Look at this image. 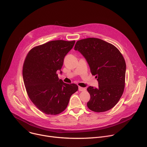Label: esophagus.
Masks as SVG:
<instances>
[{"label":"esophagus","mask_w":147,"mask_h":147,"mask_svg":"<svg viewBox=\"0 0 147 147\" xmlns=\"http://www.w3.org/2000/svg\"><path fill=\"white\" fill-rule=\"evenodd\" d=\"M78 90L80 91H86V88L81 87H78Z\"/></svg>","instance_id":"34e87169"}]
</instances>
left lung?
I'll return each mask as SVG.
<instances>
[{
    "label": "left lung",
    "mask_w": 147,
    "mask_h": 147,
    "mask_svg": "<svg viewBox=\"0 0 147 147\" xmlns=\"http://www.w3.org/2000/svg\"><path fill=\"white\" fill-rule=\"evenodd\" d=\"M74 49L86 59L92 74L98 81V88H87L90 94L88 108L95 112L113 108L125 87L126 65L122 54L113 45L95 38L78 40Z\"/></svg>",
    "instance_id": "left-lung-1"
}]
</instances>
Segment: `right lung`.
<instances>
[{"mask_svg": "<svg viewBox=\"0 0 147 147\" xmlns=\"http://www.w3.org/2000/svg\"><path fill=\"white\" fill-rule=\"evenodd\" d=\"M74 44L75 40L49 41L32 48L25 59L23 77L26 91L35 106L47 115L63 112L78 89L76 84L59 80L57 74Z\"/></svg>", "mask_w": 147, "mask_h": 147, "instance_id": "add662e5", "label": "right lung"}]
</instances>
